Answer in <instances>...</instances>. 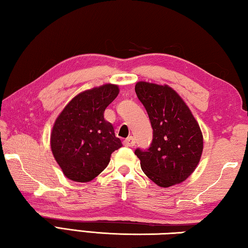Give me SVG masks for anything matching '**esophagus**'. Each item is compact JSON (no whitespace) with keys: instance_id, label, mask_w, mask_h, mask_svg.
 <instances>
[{"instance_id":"1","label":"esophagus","mask_w":248,"mask_h":248,"mask_svg":"<svg viewBox=\"0 0 248 248\" xmlns=\"http://www.w3.org/2000/svg\"><path fill=\"white\" fill-rule=\"evenodd\" d=\"M124 144L125 146H133L134 144H136V140H134L133 137H128L127 139L124 141Z\"/></svg>"}]
</instances>
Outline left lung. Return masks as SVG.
I'll use <instances>...</instances> for the list:
<instances>
[{
  "instance_id": "1",
  "label": "left lung",
  "mask_w": 248,
  "mask_h": 248,
  "mask_svg": "<svg viewBox=\"0 0 248 248\" xmlns=\"http://www.w3.org/2000/svg\"><path fill=\"white\" fill-rule=\"evenodd\" d=\"M134 90L153 129L150 148L134 151L142 170L161 187L184 182L196 170L202 154L203 138L198 123L171 87L138 82Z\"/></svg>"
}]
</instances>
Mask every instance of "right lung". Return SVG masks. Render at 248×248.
I'll return each instance as SVG.
<instances>
[{"instance_id": "1", "label": "right lung", "mask_w": 248, "mask_h": 248, "mask_svg": "<svg viewBox=\"0 0 248 248\" xmlns=\"http://www.w3.org/2000/svg\"><path fill=\"white\" fill-rule=\"evenodd\" d=\"M119 93L114 84L82 92L66 105L53 124L50 144L54 158L71 180L90 182L106 169L123 146L105 109Z\"/></svg>"}]
</instances>
